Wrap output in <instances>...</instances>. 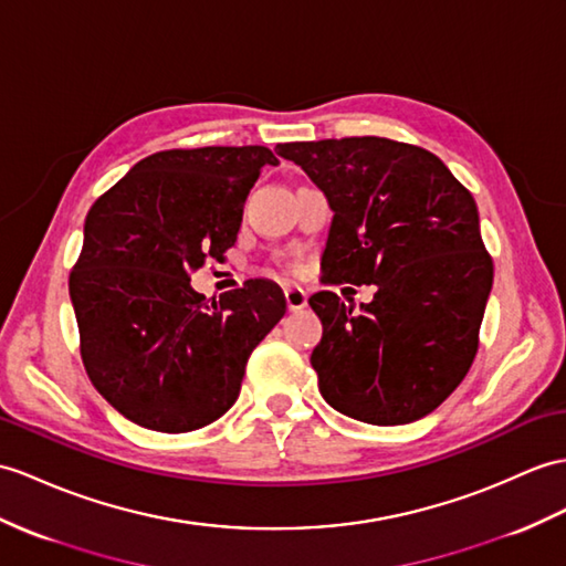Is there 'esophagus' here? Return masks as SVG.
Here are the masks:
<instances>
[{
	"mask_svg": "<svg viewBox=\"0 0 566 566\" xmlns=\"http://www.w3.org/2000/svg\"><path fill=\"white\" fill-rule=\"evenodd\" d=\"M285 305L291 312H297V310H305L307 307V293L302 291V287H295V285H287L285 291Z\"/></svg>",
	"mask_w": 566,
	"mask_h": 566,
	"instance_id": "esophagus-1",
	"label": "esophagus"
}]
</instances>
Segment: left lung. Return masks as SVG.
Returning <instances> with one entry per match:
<instances>
[{
    "label": "left lung",
    "mask_w": 566,
    "mask_h": 566,
    "mask_svg": "<svg viewBox=\"0 0 566 566\" xmlns=\"http://www.w3.org/2000/svg\"><path fill=\"white\" fill-rule=\"evenodd\" d=\"M334 211L326 283L377 285L353 312L310 297L324 334L312 350L324 401L369 424H406L442 406L478 353L492 256L478 206L430 150L381 136L275 146Z\"/></svg>",
    "instance_id": "1"
}]
</instances>
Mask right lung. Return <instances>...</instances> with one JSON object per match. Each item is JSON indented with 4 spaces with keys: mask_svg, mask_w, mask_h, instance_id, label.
<instances>
[{
    "mask_svg": "<svg viewBox=\"0 0 566 566\" xmlns=\"http://www.w3.org/2000/svg\"><path fill=\"white\" fill-rule=\"evenodd\" d=\"M264 146L172 148L139 160L91 206L69 275L81 360L124 418L191 432L238 401L247 360L285 314L271 281L206 302L191 271L238 240Z\"/></svg>",
    "mask_w": 566,
    "mask_h": 566,
    "instance_id": "add662e5",
    "label": "right lung"
}]
</instances>
